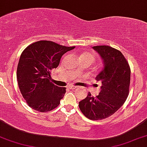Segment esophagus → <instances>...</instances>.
<instances>
[{"instance_id": "1", "label": "esophagus", "mask_w": 147, "mask_h": 147, "mask_svg": "<svg viewBox=\"0 0 147 147\" xmlns=\"http://www.w3.org/2000/svg\"><path fill=\"white\" fill-rule=\"evenodd\" d=\"M75 88H76V87H74V86H69V87H68V89H69V90H75Z\"/></svg>"}]
</instances>
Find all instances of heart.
Returning a JSON list of instances; mask_svg holds the SVG:
<instances>
[{"label":"heart","instance_id":"1","mask_svg":"<svg viewBox=\"0 0 147 147\" xmlns=\"http://www.w3.org/2000/svg\"><path fill=\"white\" fill-rule=\"evenodd\" d=\"M81 60L82 62H87L90 63V65L93 64L96 60V55L94 53L90 51H85L81 55Z\"/></svg>","mask_w":147,"mask_h":147}]
</instances>
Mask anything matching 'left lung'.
Here are the masks:
<instances>
[{
    "label": "left lung",
    "instance_id": "obj_1",
    "mask_svg": "<svg viewBox=\"0 0 147 147\" xmlns=\"http://www.w3.org/2000/svg\"><path fill=\"white\" fill-rule=\"evenodd\" d=\"M103 61L104 68L96 76L102 83L99 95L92 97L90 92L79 102L80 110L91 120L106 119L117 111L129 94L130 68L125 57L119 50L107 45L93 47Z\"/></svg>",
    "mask_w": 147,
    "mask_h": 147
}]
</instances>
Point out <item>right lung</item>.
Returning <instances> with one entry per match:
<instances>
[{
  "label": "right lung",
  "instance_id": "1",
  "mask_svg": "<svg viewBox=\"0 0 147 147\" xmlns=\"http://www.w3.org/2000/svg\"><path fill=\"white\" fill-rule=\"evenodd\" d=\"M75 47L40 40L24 50L17 68V79L22 95L30 107L45 113L60 105L66 88L52 83L51 70L58 66L65 53Z\"/></svg>",
  "mask_w": 147,
  "mask_h": 147
}]
</instances>
